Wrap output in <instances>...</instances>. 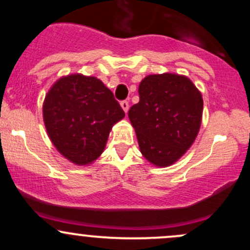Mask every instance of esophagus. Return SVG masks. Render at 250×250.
<instances>
[{
	"instance_id": "1",
	"label": "esophagus",
	"mask_w": 250,
	"mask_h": 250,
	"mask_svg": "<svg viewBox=\"0 0 250 250\" xmlns=\"http://www.w3.org/2000/svg\"><path fill=\"white\" fill-rule=\"evenodd\" d=\"M121 107H122V109L123 110H125V113L127 114V111H128V109H129V102L128 101H121Z\"/></svg>"
}]
</instances>
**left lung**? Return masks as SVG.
Returning a JSON list of instances; mask_svg holds the SVG:
<instances>
[{
  "label": "left lung",
  "mask_w": 250,
  "mask_h": 250,
  "mask_svg": "<svg viewBox=\"0 0 250 250\" xmlns=\"http://www.w3.org/2000/svg\"><path fill=\"white\" fill-rule=\"evenodd\" d=\"M140 101L128 111L140 150L155 166L167 167L193 145L202 119L201 93L186 76L149 75L139 87Z\"/></svg>",
  "instance_id": "8db88e82"
}]
</instances>
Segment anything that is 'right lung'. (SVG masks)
Masks as SVG:
<instances>
[{"label": "right lung", "instance_id": "obj_1", "mask_svg": "<svg viewBox=\"0 0 250 250\" xmlns=\"http://www.w3.org/2000/svg\"><path fill=\"white\" fill-rule=\"evenodd\" d=\"M125 117L114 94L96 77L70 75L51 87L43 119L51 142L76 165L101 155L111 127Z\"/></svg>", "mask_w": 250, "mask_h": 250}]
</instances>
